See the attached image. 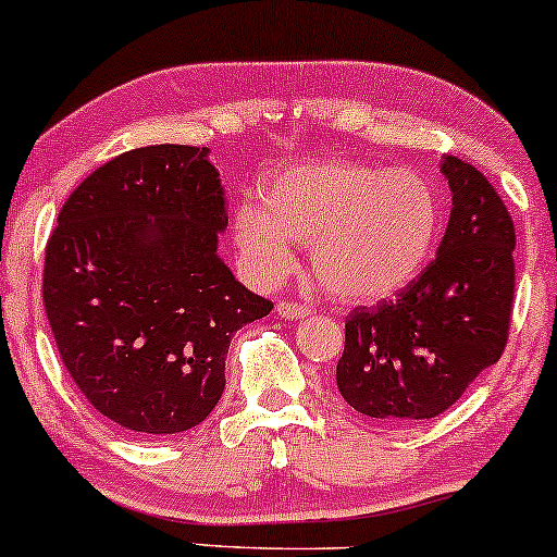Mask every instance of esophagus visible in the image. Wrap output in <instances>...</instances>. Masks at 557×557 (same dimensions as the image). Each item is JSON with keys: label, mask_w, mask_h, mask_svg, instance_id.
<instances>
[{"label": "esophagus", "mask_w": 557, "mask_h": 557, "mask_svg": "<svg viewBox=\"0 0 557 557\" xmlns=\"http://www.w3.org/2000/svg\"><path fill=\"white\" fill-rule=\"evenodd\" d=\"M277 315H283L287 321H298V319H306V315H311V308L302 306V302H277Z\"/></svg>", "instance_id": "esophagus-1"}]
</instances>
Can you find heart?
<instances>
[{"instance_id":"b5f03b06","label":"heart","mask_w":557,"mask_h":557,"mask_svg":"<svg viewBox=\"0 0 557 557\" xmlns=\"http://www.w3.org/2000/svg\"><path fill=\"white\" fill-rule=\"evenodd\" d=\"M442 228V202L417 169L368 161H311L285 169L259 206L234 215V246L255 283L293 270L295 244H311L326 290L351 306L396 298L424 272Z\"/></svg>"}]
</instances>
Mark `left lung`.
Returning a JSON list of instances; mask_svg holds the SVG:
<instances>
[{
	"label": "left lung",
	"mask_w": 557,
	"mask_h": 557,
	"mask_svg": "<svg viewBox=\"0 0 557 557\" xmlns=\"http://www.w3.org/2000/svg\"><path fill=\"white\" fill-rule=\"evenodd\" d=\"M453 210L436 259L375 308H355L336 364L342 398L370 419L417 424L447 411L509 336L513 223L494 185L442 157Z\"/></svg>",
	"instance_id": "obj_1"
}]
</instances>
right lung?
Listing matches in <instances>:
<instances>
[{"mask_svg":"<svg viewBox=\"0 0 557 557\" xmlns=\"http://www.w3.org/2000/svg\"><path fill=\"white\" fill-rule=\"evenodd\" d=\"M228 202L210 149H133L74 189L48 238L44 302L69 375L110 424L187 432L226 388L231 336L272 302L218 255Z\"/></svg>","mask_w":557,"mask_h":557,"instance_id":"add662e5","label":"right lung"}]
</instances>
